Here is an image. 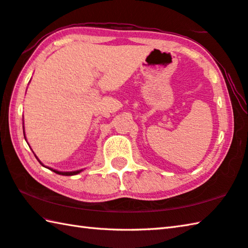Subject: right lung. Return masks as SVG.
<instances>
[{"mask_svg":"<svg viewBox=\"0 0 248 248\" xmlns=\"http://www.w3.org/2000/svg\"><path fill=\"white\" fill-rule=\"evenodd\" d=\"M23 134H24V127H23ZM24 139H26V135H24ZM36 157V156H35ZM36 159H37V157H36ZM38 161H40V160H38ZM40 163L41 164H43L41 161H40ZM44 166V164H43ZM45 167V166H44ZM47 168V167H46ZM49 169V168H48ZM49 170H51L52 172H55V173H57V174H59V175H64V176H72V175H76V174H78V173H80L82 170H78V171H72V172H60V171H57V170H53V169H49Z\"/></svg>","mask_w":248,"mask_h":248,"instance_id":"add662e5","label":"right lung"}]
</instances>
